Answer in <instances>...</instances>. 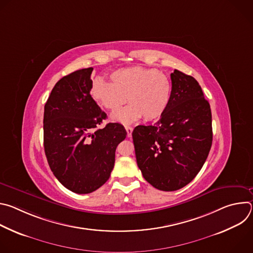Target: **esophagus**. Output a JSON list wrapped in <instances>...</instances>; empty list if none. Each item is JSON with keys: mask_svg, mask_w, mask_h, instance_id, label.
Here are the masks:
<instances>
[{"mask_svg": "<svg viewBox=\"0 0 253 253\" xmlns=\"http://www.w3.org/2000/svg\"><path fill=\"white\" fill-rule=\"evenodd\" d=\"M125 129H126V132H127V136L131 137L132 132H133V128L131 126H125Z\"/></svg>", "mask_w": 253, "mask_h": 253, "instance_id": "34e87169", "label": "esophagus"}]
</instances>
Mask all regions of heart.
Instances as JSON below:
<instances>
[{"mask_svg":"<svg viewBox=\"0 0 253 253\" xmlns=\"http://www.w3.org/2000/svg\"><path fill=\"white\" fill-rule=\"evenodd\" d=\"M110 81L95 80L91 94L100 107L111 113L118 112L128 99L130 105L113 116L114 121L129 124L142 117L152 121L166 110L171 83L162 72L143 67L122 68L112 72Z\"/></svg>","mask_w":253,"mask_h":253,"instance_id":"1","label":"heart"}]
</instances>
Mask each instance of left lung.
<instances>
[{
    "instance_id": "1",
    "label": "left lung",
    "mask_w": 253,
    "mask_h": 253,
    "mask_svg": "<svg viewBox=\"0 0 253 253\" xmlns=\"http://www.w3.org/2000/svg\"><path fill=\"white\" fill-rule=\"evenodd\" d=\"M166 110L154 125L132 133L137 165L153 187L175 191L190 183L212 145L210 105L198 82L174 70Z\"/></svg>"
}]
</instances>
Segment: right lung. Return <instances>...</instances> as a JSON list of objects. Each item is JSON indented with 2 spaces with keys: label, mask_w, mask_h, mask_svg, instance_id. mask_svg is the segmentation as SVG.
Wrapping results in <instances>:
<instances>
[{
  "label": "right lung",
  "mask_w": 253,
  "mask_h": 253,
  "mask_svg": "<svg viewBox=\"0 0 253 253\" xmlns=\"http://www.w3.org/2000/svg\"><path fill=\"white\" fill-rule=\"evenodd\" d=\"M93 68L64 76L53 88L44 109V148L59 182L72 192L91 193L110 177L118 144L127 135L123 125L108 123L90 94Z\"/></svg>",
  "instance_id": "1"
}]
</instances>
